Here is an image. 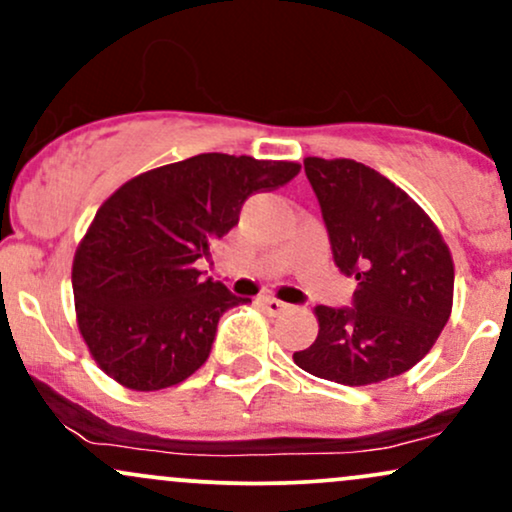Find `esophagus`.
Returning <instances> with one entry per match:
<instances>
[{
  "mask_svg": "<svg viewBox=\"0 0 512 512\" xmlns=\"http://www.w3.org/2000/svg\"><path fill=\"white\" fill-rule=\"evenodd\" d=\"M257 303H260L262 310H267L269 315H281L289 310V303L279 301V298H274V296H260L257 298Z\"/></svg>",
  "mask_w": 512,
  "mask_h": 512,
  "instance_id": "1",
  "label": "esophagus"
}]
</instances>
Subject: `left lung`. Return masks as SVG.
Wrapping results in <instances>:
<instances>
[{
  "mask_svg": "<svg viewBox=\"0 0 512 512\" xmlns=\"http://www.w3.org/2000/svg\"><path fill=\"white\" fill-rule=\"evenodd\" d=\"M339 272L356 276L351 305H317L315 342L293 361L315 378L373 385L424 358L452 310L455 267L426 211L378 170L351 158H305Z\"/></svg>",
  "mask_w": 512,
  "mask_h": 512,
  "instance_id": "1",
  "label": "left lung"
}]
</instances>
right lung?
<instances>
[{
    "label": "right lung",
    "mask_w": 512,
    "mask_h": 512,
    "mask_svg": "<svg viewBox=\"0 0 512 512\" xmlns=\"http://www.w3.org/2000/svg\"><path fill=\"white\" fill-rule=\"evenodd\" d=\"M298 173L289 161L199 154L105 199L76 248L72 286L81 337L110 378L151 392L204 366L221 315L250 298L202 279L197 260L236 226L245 199Z\"/></svg>",
    "instance_id": "obj_1"
}]
</instances>
